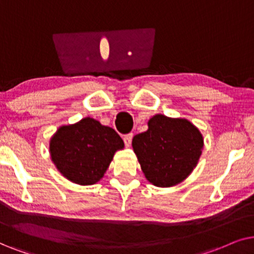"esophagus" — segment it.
Wrapping results in <instances>:
<instances>
[{"label": "esophagus", "mask_w": 254, "mask_h": 254, "mask_svg": "<svg viewBox=\"0 0 254 254\" xmlns=\"http://www.w3.org/2000/svg\"><path fill=\"white\" fill-rule=\"evenodd\" d=\"M132 137H133L132 133H129V134H127V136H124V143L127 147H129L131 145V141H132Z\"/></svg>", "instance_id": "34e87169"}]
</instances>
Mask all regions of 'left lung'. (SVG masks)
Returning a JSON list of instances; mask_svg holds the SVG:
<instances>
[{
    "instance_id": "1",
    "label": "left lung",
    "mask_w": 254,
    "mask_h": 254,
    "mask_svg": "<svg viewBox=\"0 0 254 254\" xmlns=\"http://www.w3.org/2000/svg\"><path fill=\"white\" fill-rule=\"evenodd\" d=\"M148 129L136 134L132 147L141 171L152 185L173 187L186 180L197 165L203 150V136L186 118L157 114Z\"/></svg>"
}]
</instances>
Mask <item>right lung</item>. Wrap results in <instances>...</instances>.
Returning <instances> with one entry per match:
<instances>
[{
  "label": "right lung",
  "instance_id": "1",
  "mask_svg": "<svg viewBox=\"0 0 254 254\" xmlns=\"http://www.w3.org/2000/svg\"><path fill=\"white\" fill-rule=\"evenodd\" d=\"M50 155L63 177L80 186H90L104 177L115 153L124 141L109 127L92 117L62 125L50 139Z\"/></svg>",
  "mask_w": 254,
  "mask_h": 254
}]
</instances>
